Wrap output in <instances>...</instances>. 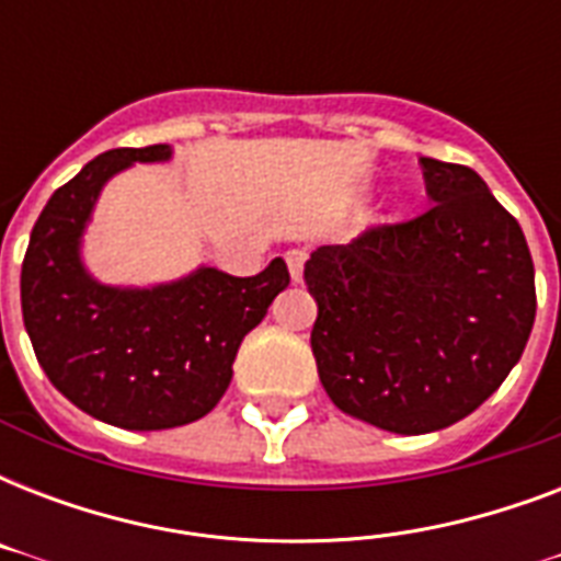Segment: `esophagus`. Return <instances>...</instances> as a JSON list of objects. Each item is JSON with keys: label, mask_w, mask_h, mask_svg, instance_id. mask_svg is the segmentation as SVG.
I'll use <instances>...</instances> for the list:
<instances>
[{"label": "esophagus", "mask_w": 561, "mask_h": 561, "mask_svg": "<svg viewBox=\"0 0 561 561\" xmlns=\"http://www.w3.org/2000/svg\"><path fill=\"white\" fill-rule=\"evenodd\" d=\"M306 259L308 255L302 253V250H288V255H285V262H288V271H290V279L302 282V271H306Z\"/></svg>", "instance_id": "34e87169"}]
</instances>
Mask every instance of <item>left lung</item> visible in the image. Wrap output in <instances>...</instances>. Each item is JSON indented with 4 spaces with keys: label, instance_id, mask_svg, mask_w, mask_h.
Segmentation results:
<instances>
[{
    "label": "left lung",
    "instance_id": "left-lung-1",
    "mask_svg": "<svg viewBox=\"0 0 561 561\" xmlns=\"http://www.w3.org/2000/svg\"><path fill=\"white\" fill-rule=\"evenodd\" d=\"M434 206L306 262L311 350L329 399L392 434L460 422L504 383L536 320L518 220L478 171L422 157Z\"/></svg>",
    "mask_w": 561,
    "mask_h": 561
}]
</instances>
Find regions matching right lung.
Instances as JSON below:
<instances>
[{
	"mask_svg": "<svg viewBox=\"0 0 561 561\" xmlns=\"http://www.w3.org/2000/svg\"><path fill=\"white\" fill-rule=\"evenodd\" d=\"M171 145L116 148L48 197L22 262V323L48 381L83 413L165 431L206 416L232 381L250 329L288 288L285 259L255 276L201 264L157 285H110L83 262V236L110 180L136 162H169Z\"/></svg>",
	"mask_w": 561,
	"mask_h": 561,
	"instance_id": "1",
	"label": "right lung"
}]
</instances>
